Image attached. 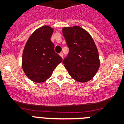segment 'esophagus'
<instances>
[{"mask_svg":"<svg viewBox=\"0 0 124 124\" xmlns=\"http://www.w3.org/2000/svg\"><path fill=\"white\" fill-rule=\"evenodd\" d=\"M60 56L61 57V58H63V53H62V52L60 53Z\"/></svg>","mask_w":124,"mask_h":124,"instance_id":"1","label":"esophagus"}]
</instances>
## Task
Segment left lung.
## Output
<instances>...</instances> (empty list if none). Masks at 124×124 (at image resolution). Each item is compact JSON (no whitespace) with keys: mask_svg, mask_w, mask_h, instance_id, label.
I'll return each mask as SVG.
<instances>
[{"mask_svg":"<svg viewBox=\"0 0 124 124\" xmlns=\"http://www.w3.org/2000/svg\"><path fill=\"white\" fill-rule=\"evenodd\" d=\"M70 51L63 63L72 78L86 83L93 78L100 66L99 53L93 38L79 26L62 30Z\"/></svg>","mask_w":124,"mask_h":124,"instance_id":"left-lung-1","label":"left lung"}]
</instances>
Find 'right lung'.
<instances>
[{"mask_svg":"<svg viewBox=\"0 0 124 124\" xmlns=\"http://www.w3.org/2000/svg\"><path fill=\"white\" fill-rule=\"evenodd\" d=\"M53 28L43 26L34 31L27 40L22 54V69L25 75L35 83H42L52 74L63 59L54 51L51 41Z\"/></svg>","mask_w":124,"mask_h":124,"instance_id":"right-lung-1","label":"right lung"}]
</instances>
